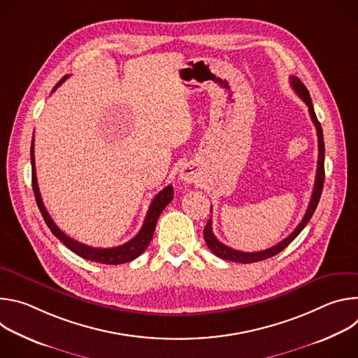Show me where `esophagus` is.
Segmentation results:
<instances>
[{
    "instance_id": "esophagus-1",
    "label": "esophagus",
    "mask_w": 358,
    "mask_h": 358,
    "mask_svg": "<svg viewBox=\"0 0 358 358\" xmlns=\"http://www.w3.org/2000/svg\"><path fill=\"white\" fill-rule=\"evenodd\" d=\"M180 178H181L182 181H185V182L194 181V178H195V170H194V167H191V166H184V167L180 170Z\"/></svg>"
}]
</instances>
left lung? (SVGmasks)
Here are the masks:
<instances>
[{
    "label": "left lung",
    "instance_id": "8db88e82",
    "mask_svg": "<svg viewBox=\"0 0 358 358\" xmlns=\"http://www.w3.org/2000/svg\"><path fill=\"white\" fill-rule=\"evenodd\" d=\"M290 85L293 87V90L300 96V99L304 101L306 105L309 108V113H310V119L316 127L317 131V141H319V160H317V173H316V181H315V188L312 192V198L309 202V207L306 210V214L301 220V222L296 227V229L283 241H280L278 245L265 249V250H259V252H242V250H235L227 245H224L222 242H220L214 232H213V220H208L206 229H203V239H206L208 248L211 249V252L214 255H217L218 258L225 259V261H231V262H239V264H252V262H259L268 258L275 257L280 250H283L301 231L303 228L308 225V222L310 221V218L313 217L316 207L319 203V199L322 196V191H323V184H324V140H323V130H322V124L316 117L315 109H313V103L312 99L309 94V90L306 89V86L301 83V80L296 76H290ZM213 210V207H211Z\"/></svg>",
    "mask_w": 358,
    "mask_h": 358
}]
</instances>
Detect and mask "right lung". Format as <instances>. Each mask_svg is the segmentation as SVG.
I'll list each match as a JSON object with an SVG mask.
<instances>
[{
  "label": "right lung",
  "instance_id": "add662e5",
  "mask_svg": "<svg viewBox=\"0 0 358 358\" xmlns=\"http://www.w3.org/2000/svg\"><path fill=\"white\" fill-rule=\"evenodd\" d=\"M66 78H68V75L64 76L57 83L54 90L62 82H65ZM31 166H32V189H34V194H35V199H36V203H38V208H39V211H41V214L43 217V221L48 225V228L50 229V232H52L72 252L79 255L80 258L92 261V262H97V264L120 265V264L130 262V261L136 259L137 257H140V255L144 252V249L148 246V243L151 242V238H152V234H155L156 224H157V220H159L160 214L163 213V210L169 206V203L173 201V196H174L173 185H167L166 188H163L155 196V199L151 201L141 229L129 242H126V243H123L120 246H115V248H92V246L80 243V242L69 238L66 234H64L57 227V224L52 221V218H50V215L48 214L45 206H43V202H42V198H41V194H39V188H38V181H36L35 156H34V137H32V143H31Z\"/></svg>",
  "mask_w": 358,
  "mask_h": 358
}]
</instances>
